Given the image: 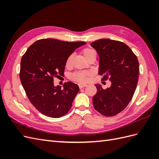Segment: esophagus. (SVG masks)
I'll use <instances>...</instances> for the list:
<instances>
[{"instance_id": "34e87169", "label": "esophagus", "mask_w": 159, "mask_h": 159, "mask_svg": "<svg viewBox=\"0 0 159 159\" xmlns=\"http://www.w3.org/2000/svg\"><path fill=\"white\" fill-rule=\"evenodd\" d=\"M87 85H88L85 84H79V87H80V89L84 88L86 87V86H87Z\"/></svg>"}]
</instances>
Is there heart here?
<instances>
[{"instance_id": "obj_1", "label": "heart", "mask_w": 159, "mask_h": 159, "mask_svg": "<svg viewBox=\"0 0 159 159\" xmlns=\"http://www.w3.org/2000/svg\"><path fill=\"white\" fill-rule=\"evenodd\" d=\"M82 53L84 56L85 57L86 59H88L89 57H90L91 55H93L94 54H96L95 52L91 49V48H85L82 50ZM72 58H73V55L71 54L70 55L68 58H67L66 61V67H70L71 64V61H72ZM91 72L89 71H80L78 72V73H75L73 75V78L77 81L78 82H85L87 81L88 80V77L91 75Z\"/></svg>"}]
</instances>
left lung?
Instances as JSON below:
<instances>
[{
    "mask_svg": "<svg viewBox=\"0 0 159 159\" xmlns=\"http://www.w3.org/2000/svg\"><path fill=\"white\" fill-rule=\"evenodd\" d=\"M99 57L98 74L103 80L111 82V87L103 89L96 84L97 93L93 98V107L107 117L121 112L131 100L135 91L139 64L136 55L123 42L100 39L91 44Z\"/></svg>",
    "mask_w": 159,
    "mask_h": 159,
    "instance_id": "obj_1",
    "label": "left lung"
}]
</instances>
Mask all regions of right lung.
<instances>
[{"mask_svg": "<svg viewBox=\"0 0 159 159\" xmlns=\"http://www.w3.org/2000/svg\"><path fill=\"white\" fill-rule=\"evenodd\" d=\"M86 42H69L53 38L36 41L22 57L20 78L31 103L41 113L59 118L68 113L79 86L68 81L63 88L54 85V78L64 73L66 61Z\"/></svg>", "mask_w": 159, "mask_h": 159, "instance_id": "add662e5", "label": "right lung"}]
</instances>
